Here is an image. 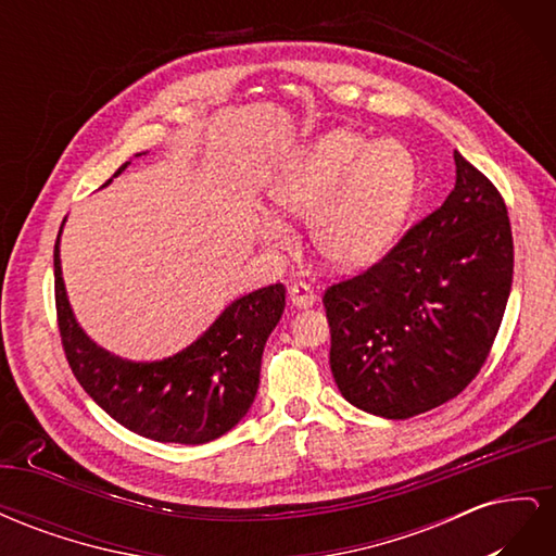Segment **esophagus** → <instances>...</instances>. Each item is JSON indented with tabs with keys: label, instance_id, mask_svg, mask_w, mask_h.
Instances as JSON below:
<instances>
[{
	"label": "esophagus",
	"instance_id": "obj_1",
	"mask_svg": "<svg viewBox=\"0 0 556 556\" xmlns=\"http://www.w3.org/2000/svg\"><path fill=\"white\" fill-rule=\"evenodd\" d=\"M290 301L296 308H308L315 304V292L311 290L308 282L296 280L290 285Z\"/></svg>",
	"mask_w": 556,
	"mask_h": 556
}]
</instances>
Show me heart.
<instances>
[{"mask_svg":"<svg viewBox=\"0 0 556 556\" xmlns=\"http://www.w3.org/2000/svg\"><path fill=\"white\" fill-rule=\"evenodd\" d=\"M419 166L396 139L371 141L336 129L301 148L268 185L278 215L311 220L308 237L319 255L341 271L376 264L396 243L417 194ZM266 245L280 248L290 229L280 220L260 227Z\"/></svg>","mask_w":556,"mask_h":556,"instance_id":"b5f03b06","label":"heart"}]
</instances>
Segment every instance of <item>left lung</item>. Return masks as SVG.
<instances>
[{
	"label": "left lung",
	"mask_w": 556,
	"mask_h": 556,
	"mask_svg": "<svg viewBox=\"0 0 556 556\" xmlns=\"http://www.w3.org/2000/svg\"><path fill=\"white\" fill-rule=\"evenodd\" d=\"M457 182L364 274L325 292L329 364L341 394L406 419L464 392L498 333L513 285L508 208L454 150Z\"/></svg>",
	"instance_id": "8db88e82"
}]
</instances>
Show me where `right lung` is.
Masks as SVG:
<instances>
[{
  "label": "right lung",
  "mask_w": 556,
  "mask_h": 556,
  "mask_svg": "<svg viewBox=\"0 0 556 556\" xmlns=\"http://www.w3.org/2000/svg\"><path fill=\"white\" fill-rule=\"evenodd\" d=\"M60 233L53 262L62 348L76 380L97 406L125 429L160 443L201 445L237 427L255 401L262 352L285 311L282 285L231 301L194 343L174 357L131 362L99 348L76 323L62 280Z\"/></svg>",
  "instance_id": "1"
}]
</instances>
